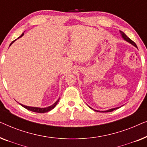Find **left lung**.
Here are the masks:
<instances>
[{
	"mask_svg": "<svg viewBox=\"0 0 147 147\" xmlns=\"http://www.w3.org/2000/svg\"><path fill=\"white\" fill-rule=\"evenodd\" d=\"M120 31V33H121V35H122V37L124 38V39L126 40V41H127L128 42H129V43H130L132 44V45H133L134 46H135L136 47H137V46H136V43H134V42L133 41H132L131 39H130L129 37H128L127 36H126V35H125V33H124L122 31ZM120 107H118V108H112V109H110V110H106V111H98V110H95V111L96 112H112V111H113V110H116V109H118V108H119Z\"/></svg>",
	"mask_w": 147,
	"mask_h": 147,
	"instance_id": "1",
	"label": "left lung"
}]
</instances>
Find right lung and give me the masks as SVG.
<instances>
[{
  "label": "right lung",
  "mask_w": 147,
  "mask_h": 147,
  "mask_svg": "<svg viewBox=\"0 0 147 147\" xmlns=\"http://www.w3.org/2000/svg\"><path fill=\"white\" fill-rule=\"evenodd\" d=\"M24 35V33L22 34V35L20 36L19 37H22V36H23ZM13 41V42H12V43L10 44V45H11V44L13 43L14 41ZM59 99H58L57 101H56L55 103H54L53 105H51V106H49V107H47V108H37V107H30V106H25V105H23V104H21V105L23 106V107H24L25 108H26V109H27V110H30V111H32V112H38V113H45V112H49V111H50V110H51L52 109H53L54 108H55V106L57 105V104L58 103V102H59Z\"/></svg>",
  "instance_id": "1"
}]
</instances>
